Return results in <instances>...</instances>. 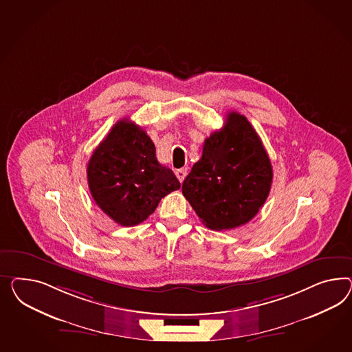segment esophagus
<instances>
[{"instance_id":"34e87169","label":"esophagus","mask_w":352,"mask_h":352,"mask_svg":"<svg viewBox=\"0 0 352 352\" xmlns=\"http://www.w3.org/2000/svg\"><path fill=\"white\" fill-rule=\"evenodd\" d=\"M175 175H177V178L179 179V182L184 181V178H186V175H187V168H182V169H178V170H175Z\"/></svg>"}]
</instances>
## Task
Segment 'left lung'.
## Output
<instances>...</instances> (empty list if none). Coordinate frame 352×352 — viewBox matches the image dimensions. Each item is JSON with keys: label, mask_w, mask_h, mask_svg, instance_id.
<instances>
[{"label": "left lung", "mask_w": 352, "mask_h": 352, "mask_svg": "<svg viewBox=\"0 0 352 352\" xmlns=\"http://www.w3.org/2000/svg\"><path fill=\"white\" fill-rule=\"evenodd\" d=\"M273 168L246 116L228 113L224 126L205 140L182 192L201 221L212 230L237 228L264 205Z\"/></svg>", "instance_id": "obj_1"}]
</instances>
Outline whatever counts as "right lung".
Returning a JSON list of instances; mask_svg holds the SVG:
<instances>
[{"label": "right lung", "mask_w": 352, "mask_h": 352, "mask_svg": "<svg viewBox=\"0 0 352 352\" xmlns=\"http://www.w3.org/2000/svg\"><path fill=\"white\" fill-rule=\"evenodd\" d=\"M87 179L97 206L123 227L142 223L162 197L181 188L171 169L157 162L151 138L128 119L115 124L92 153Z\"/></svg>", "instance_id": "add662e5"}]
</instances>
